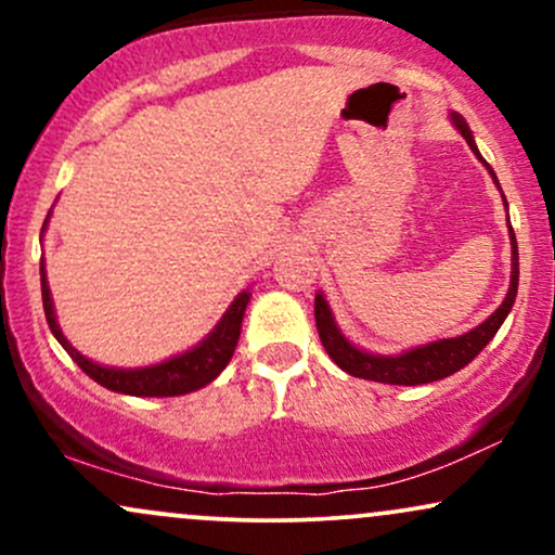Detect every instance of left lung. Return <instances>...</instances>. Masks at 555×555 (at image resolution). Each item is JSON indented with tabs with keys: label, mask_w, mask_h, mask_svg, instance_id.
<instances>
[{
	"label": "left lung",
	"mask_w": 555,
	"mask_h": 555,
	"mask_svg": "<svg viewBox=\"0 0 555 555\" xmlns=\"http://www.w3.org/2000/svg\"><path fill=\"white\" fill-rule=\"evenodd\" d=\"M451 122H454L456 130L462 132V138L467 140L469 149L475 151V156L486 164V158L477 151L473 132H469L467 122H464L462 114H451ZM488 167V164H486ZM490 175L493 169L488 167ZM493 182L499 184L493 175ZM506 203V201H503ZM508 234H512V284H508L506 299L501 302V308L495 310L488 321H482L480 326L467 331V334L454 336V339H441L423 344V347L406 349L401 354H371L362 352V349L354 347L352 341L344 339V334L336 328L334 315H331V308L326 297L315 295V326L318 336H321L323 349L328 352V358L341 367L344 373L354 375V378L365 380H378V384H393V386H420V384H433V380H441L446 375L462 371L464 365H469L477 354L482 352V347L493 339L495 331L501 328V323L506 321L508 310H512L514 299H517V286H519V253H517V240H514V229L508 224Z\"/></svg>",
	"instance_id": "obj_1"
}]
</instances>
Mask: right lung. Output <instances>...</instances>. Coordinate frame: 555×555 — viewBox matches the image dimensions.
Instances as JSON below:
<instances>
[{"label":"right lung","instance_id":"add662e5","mask_svg":"<svg viewBox=\"0 0 555 555\" xmlns=\"http://www.w3.org/2000/svg\"><path fill=\"white\" fill-rule=\"evenodd\" d=\"M47 227V221H43ZM41 297H43V313H47V323L56 336V341L67 349V354L78 362V367L88 378H93L95 384H101L109 391L117 393H130V397H182V393L197 391L219 375L232 360L234 347H237L240 328H242V315H245L247 302H250V292H240L234 297V302L229 305V310L216 323V328L206 336L197 347L190 352L177 354L167 362H158L151 367H135V371H119V367H104L95 365L93 360L82 358L78 349L73 347L62 334L60 323L54 315V302L52 292H49L47 271H43L41 260Z\"/></svg>","mask_w":555,"mask_h":555}]
</instances>
